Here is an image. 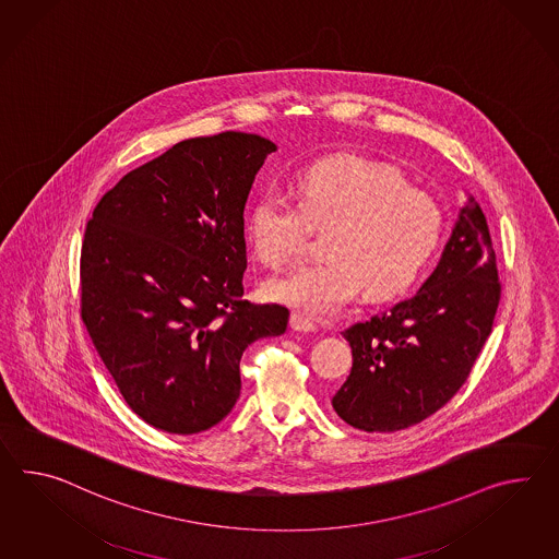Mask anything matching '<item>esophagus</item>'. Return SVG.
I'll return each mask as SVG.
<instances>
[{"instance_id": "obj_1", "label": "esophagus", "mask_w": 559, "mask_h": 559, "mask_svg": "<svg viewBox=\"0 0 559 559\" xmlns=\"http://www.w3.org/2000/svg\"><path fill=\"white\" fill-rule=\"evenodd\" d=\"M290 329L297 331V333H314L317 331L313 323L305 314L300 313L290 314Z\"/></svg>"}]
</instances>
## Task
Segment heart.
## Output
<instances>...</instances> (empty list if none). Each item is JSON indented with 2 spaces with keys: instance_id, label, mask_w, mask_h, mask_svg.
Returning a JSON list of instances; mask_svg holds the SVG:
<instances>
[{
  "instance_id": "heart-1",
  "label": "heart",
  "mask_w": 559,
  "mask_h": 559,
  "mask_svg": "<svg viewBox=\"0 0 559 559\" xmlns=\"http://www.w3.org/2000/svg\"><path fill=\"white\" fill-rule=\"evenodd\" d=\"M285 191H264L246 234L269 266L297 259L314 230L328 228L319 262L264 283L271 300L313 317H331L361 293L394 297L420 274L444 234V212L397 169L361 155H331L305 165Z\"/></svg>"
}]
</instances>
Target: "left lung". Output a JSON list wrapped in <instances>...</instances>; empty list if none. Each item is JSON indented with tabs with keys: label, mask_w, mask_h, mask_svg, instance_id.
Listing matches in <instances>:
<instances>
[{
	"label": "left lung",
	"mask_w": 559,
	"mask_h": 559,
	"mask_svg": "<svg viewBox=\"0 0 559 559\" xmlns=\"http://www.w3.org/2000/svg\"><path fill=\"white\" fill-rule=\"evenodd\" d=\"M501 299L487 218L468 195L423 288L343 331L354 366L331 404L364 432L423 423L461 390Z\"/></svg>",
	"instance_id": "obj_1"
}]
</instances>
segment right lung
<instances>
[{"mask_svg": "<svg viewBox=\"0 0 559 559\" xmlns=\"http://www.w3.org/2000/svg\"><path fill=\"white\" fill-rule=\"evenodd\" d=\"M273 141H179L96 204L81 252V314L141 420L198 435L240 395V357L283 335L288 309L242 299L245 205Z\"/></svg>", "mask_w": 559, "mask_h": 559, "instance_id": "obj_1", "label": "right lung"}]
</instances>
